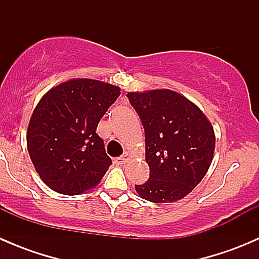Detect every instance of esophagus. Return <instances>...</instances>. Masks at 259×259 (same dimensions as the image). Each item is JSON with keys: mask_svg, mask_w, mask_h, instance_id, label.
I'll return each instance as SVG.
<instances>
[{"mask_svg": "<svg viewBox=\"0 0 259 259\" xmlns=\"http://www.w3.org/2000/svg\"><path fill=\"white\" fill-rule=\"evenodd\" d=\"M129 159H130V154L129 153H125L122 156H120V158L115 159V164H116V165L121 166V165H124V164H126Z\"/></svg>", "mask_w": 259, "mask_h": 259, "instance_id": "obj_1", "label": "esophagus"}]
</instances>
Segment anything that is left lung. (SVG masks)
Wrapping results in <instances>:
<instances>
[{
    "mask_svg": "<svg viewBox=\"0 0 259 259\" xmlns=\"http://www.w3.org/2000/svg\"><path fill=\"white\" fill-rule=\"evenodd\" d=\"M145 130V160L150 176L135 185L143 199L173 203L187 197L207 174L215 149L210 121L177 91L156 89L127 93Z\"/></svg>",
    "mask_w": 259,
    "mask_h": 259,
    "instance_id": "left-lung-1",
    "label": "left lung"
}]
</instances>
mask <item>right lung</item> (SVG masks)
Listing matches in <instances>:
<instances>
[{"label":"right lung","instance_id":"right-lung-1","mask_svg":"<svg viewBox=\"0 0 259 259\" xmlns=\"http://www.w3.org/2000/svg\"><path fill=\"white\" fill-rule=\"evenodd\" d=\"M120 88L71 79L50 89L31 115L27 150L42 182L55 192L77 195L95 188L111 165L96 127Z\"/></svg>","mask_w":259,"mask_h":259}]
</instances>
